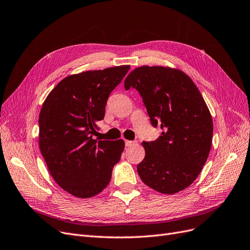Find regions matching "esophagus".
Wrapping results in <instances>:
<instances>
[{
	"mask_svg": "<svg viewBox=\"0 0 250 250\" xmlns=\"http://www.w3.org/2000/svg\"><path fill=\"white\" fill-rule=\"evenodd\" d=\"M125 146L130 147V146L134 145V144H135V142H134V141H130V140H125Z\"/></svg>",
	"mask_w": 250,
	"mask_h": 250,
	"instance_id": "34e87169",
	"label": "esophagus"
}]
</instances>
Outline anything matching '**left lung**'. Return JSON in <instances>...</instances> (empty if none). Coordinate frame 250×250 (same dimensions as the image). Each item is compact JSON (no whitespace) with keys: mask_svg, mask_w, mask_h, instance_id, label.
<instances>
[{"mask_svg":"<svg viewBox=\"0 0 250 250\" xmlns=\"http://www.w3.org/2000/svg\"><path fill=\"white\" fill-rule=\"evenodd\" d=\"M139 91L151 125L163 132L143 142L144 160L137 166L147 187L166 195L189 187L211 149L213 123L193 81L180 70L142 66L128 74L125 88Z\"/></svg>","mask_w":250,"mask_h":250,"instance_id":"left-lung-1","label":"left lung"}]
</instances>
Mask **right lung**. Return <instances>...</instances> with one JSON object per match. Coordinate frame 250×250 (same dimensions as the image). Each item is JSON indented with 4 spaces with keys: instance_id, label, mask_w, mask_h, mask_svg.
I'll list each match as a JSON object with an SVG mask.
<instances>
[{
    "instance_id": "right-lung-1",
    "label": "right lung",
    "mask_w": 250,
    "mask_h": 250,
    "mask_svg": "<svg viewBox=\"0 0 250 250\" xmlns=\"http://www.w3.org/2000/svg\"><path fill=\"white\" fill-rule=\"evenodd\" d=\"M130 66L74 74L58 83L42 105L39 146L59 186L81 199L91 198L110 182L125 148L123 139H94L104 118L110 92Z\"/></svg>"
}]
</instances>
